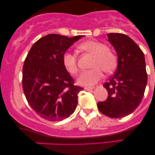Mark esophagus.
Masks as SVG:
<instances>
[{
  "label": "esophagus",
  "mask_w": 155,
  "mask_h": 155,
  "mask_svg": "<svg viewBox=\"0 0 155 155\" xmlns=\"http://www.w3.org/2000/svg\"><path fill=\"white\" fill-rule=\"evenodd\" d=\"M85 90H87V91H90V90H93L94 89V87H85L84 88Z\"/></svg>",
  "instance_id": "obj_1"
}]
</instances>
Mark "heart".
I'll return each instance as SVG.
<instances>
[{"label":"heart","instance_id":"1","mask_svg":"<svg viewBox=\"0 0 155 155\" xmlns=\"http://www.w3.org/2000/svg\"><path fill=\"white\" fill-rule=\"evenodd\" d=\"M79 48L89 54L93 55L91 66L93 68L83 71L78 78L79 84L84 86H92L103 79L104 74L111 73L115 70L117 64L116 54L108 49L102 42L90 40L84 42ZM63 63L65 69L72 75H76L79 71L77 56L71 51H66L63 56Z\"/></svg>","mask_w":155,"mask_h":155}]
</instances>
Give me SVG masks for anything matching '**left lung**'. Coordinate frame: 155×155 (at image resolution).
<instances>
[{"instance_id": "1", "label": "left lung", "mask_w": 155, "mask_h": 155, "mask_svg": "<svg viewBox=\"0 0 155 155\" xmlns=\"http://www.w3.org/2000/svg\"><path fill=\"white\" fill-rule=\"evenodd\" d=\"M108 41L118 57L114 75L104 87L108 96L97 108L111 118L127 116L139 106L147 83L145 58L134 41L122 33H108Z\"/></svg>"}]
</instances>
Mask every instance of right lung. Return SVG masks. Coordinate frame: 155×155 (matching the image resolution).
<instances>
[{"label":"right lung","mask_w":155,"mask_h":155,"mask_svg":"<svg viewBox=\"0 0 155 155\" xmlns=\"http://www.w3.org/2000/svg\"><path fill=\"white\" fill-rule=\"evenodd\" d=\"M81 37L49 34L37 41L27 55L22 69L23 91L31 107L45 120L61 121L75 111L78 94L83 87L74 85L63 56Z\"/></svg>","instance_id":"1"}]
</instances>
